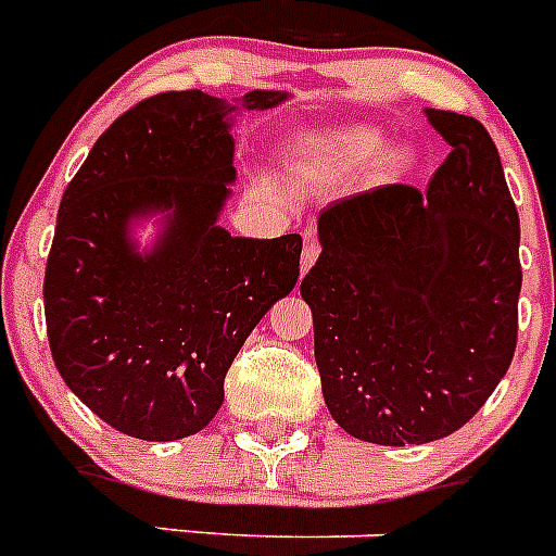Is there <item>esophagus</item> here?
I'll use <instances>...</instances> for the list:
<instances>
[{
	"mask_svg": "<svg viewBox=\"0 0 556 556\" xmlns=\"http://www.w3.org/2000/svg\"><path fill=\"white\" fill-rule=\"evenodd\" d=\"M317 255H320V242H317L314 236H306V244H303V255H301V273L303 275L312 269V264L317 262Z\"/></svg>",
	"mask_w": 556,
	"mask_h": 556,
	"instance_id": "1",
	"label": "esophagus"
}]
</instances>
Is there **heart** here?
<instances>
[{"mask_svg":"<svg viewBox=\"0 0 556 556\" xmlns=\"http://www.w3.org/2000/svg\"><path fill=\"white\" fill-rule=\"evenodd\" d=\"M381 144V136L365 127H353V130L328 132V136H308L303 139V147L317 155H331V159L345 161H365Z\"/></svg>","mask_w":556,"mask_h":556,"instance_id":"heart-1","label":"heart"}]
</instances>
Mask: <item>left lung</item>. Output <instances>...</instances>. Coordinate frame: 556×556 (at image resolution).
Masks as SVG:
<instances>
[{
  "mask_svg": "<svg viewBox=\"0 0 556 556\" xmlns=\"http://www.w3.org/2000/svg\"><path fill=\"white\" fill-rule=\"evenodd\" d=\"M426 113L451 144L429 189L390 184L328 205L301 283L328 412L376 445L462 429L518 342L520 223L498 150L473 116Z\"/></svg>",
  "mask_w": 556,
  "mask_h": 556,
  "instance_id": "obj_1",
  "label": "left lung"
}]
</instances>
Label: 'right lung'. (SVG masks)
<instances>
[{
	"mask_svg": "<svg viewBox=\"0 0 556 556\" xmlns=\"http://www.w3.org/2000/svg\"><path fill=\"white\" fill-rule=\"evenodd\" d=\"M287 94L250 91L244 108ZM228 111L203 91H164L102 132L66 186L43 275L49 351L66 387L108 426L166 443L217 415L225 372L301 275L303 239H242L217 217L233 180ZM169 210L139 256L132 216Z\"/></svg>",
	"mask_w": 556,
	"mask_h": 556,
	"instance_id": "right-lung-1",
	"label": "right lung"
}]
</instances>
